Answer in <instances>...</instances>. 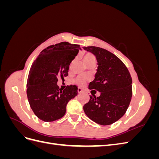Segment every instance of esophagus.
<instances>
[{
	"mask_svg": "<svg viewBox=\"0 0 159 159\" xmlns=\"http://www.w3.org/2000/svg\"><path fill=\"white\" fill-rule=\"evenodd\" d=\"M82 89H81V88H78V93H81V92H82Z\"/></svg>",
	"mask_w": 159,
	"mask_h": 159,
	"instance_id": "1",
	"label": "esophagus"
}]
</instances>
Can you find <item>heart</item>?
I'll list each match as a JSON object with an SVG mask.
<instances>
[{"label": "heart", "mask_w": 159, "mask_h": 159, "mask_svg": "<svg viewBox=\"0 0 159 159\" xmlns=\"http://www.w3.org/2000/svg\"><path fill=\"white\" fill-rule=\"evenodd\" d=\"M84 61L85 64H88L89 63H91V62H95V57L91 53H88L84 56ZM85 78L83 75H81L78 77L76 80V82L78 85H82L85 84Z\"/></svg>", "instance_id": "1"}]
</instances>
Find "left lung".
<instances>
[{
    "label": "left lung",
    "mask_w": 159,
    "mask_h": 159,
    "mask_svg": "<svg viewBox=\"0 0 159 159\" xmlns=\"http://www.w3.org/2000/svg\"><path fill=\"white\" fill-rule=\"evenodd\" d=\"M83 48L95 56L98 66L89 89L101 93L99 97L90 95L89 102L84 105V111L94 122L109 125L123 116L131 102V75L123 62L111 52L95 46Z\"/></svg>",
    "instance_id": "1"
}]
</instances>
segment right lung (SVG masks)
Returning <instances> with one entry per match:
<instances>
[{"mask_svg":"<svg viewBox=\"0 0 159 159\" xmlns=\"http://www.w3.org/2000/svg\"><path fill=\"white\" fill-rule=\"evenodd\" d=\"M81 48L63 42L43 50L31 66L27 81V97L33 112L40 119L51 122L64 116L68 102L78 95L76 85L65 89L57 78L68 76L71 61Z\"/></svg>","mask_w":159,"mask_h":159,"instance_id":"add662e5","label":"right lung"}]
</instances>
